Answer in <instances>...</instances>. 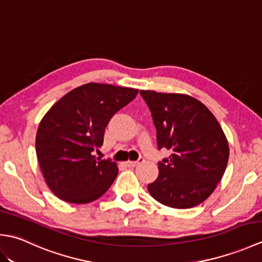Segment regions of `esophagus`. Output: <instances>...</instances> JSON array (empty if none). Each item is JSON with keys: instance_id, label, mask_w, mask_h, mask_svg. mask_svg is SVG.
I'll return each mask as SVG.
<instances>
[{"instance_id": "34e87169", "label": "esophagus", "mask_w": 262, "mask_h": 262, "mask_svg": "<svg viewBox=\"0 0 262 262\" xmlns=\"http://www.w3.org/2000/svg\"><path fill=\"white\" fill-rule=\"evenodd\" d=\"M143 161H144L143 159H140L138 161H127L125 164H126V166H128V168H134V166L138 165V163L143 162Z\"/></svg>"}]
</instances>
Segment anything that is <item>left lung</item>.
Listing matches in <instances>:
<instances>
[{
  "mask_svg": "<svg viewBox=\"0 0 262 262\" xmlns=\"http://www.w3.org/2000/svg\"><path fill=\"white\" fill-rule=\"evenodd\" d=\"M141 96L151 110L159 149L172 152L159 162V177L148 191L168 207H194L225 172L230 148L224 132L209 109L190 96L147 90Z\"/></svg>",
  "mask_w": 262,
  "mask_h": 262,
  "instance_id": "1",
  "label": "left lung"
}]
</instances>
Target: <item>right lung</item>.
Instances as JSON below:
<instances>
[{"mask_svg":"<svg viewBox=\"0 0 262 262\" xmlns=\"http://www.w3.org/2000/svg\"><path fill=\"white\" fill-rule=\"evenodd\" d=\"M137 89L88 83L66 93L43 116L36 135V153L55 196L88 204L113 185L118 166L93 155L117 111L137 96Z\"/></svg>","mask_w":262,"mask_h":262,"instance_id":"add662e5","label":"right lung"}]
</instances>
